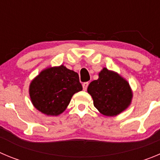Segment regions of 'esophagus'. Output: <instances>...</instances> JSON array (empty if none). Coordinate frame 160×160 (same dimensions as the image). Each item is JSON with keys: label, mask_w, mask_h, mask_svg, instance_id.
Returning <instances> with one entry per match:
<instances>
[{"label": "esophagus", "mask_w": 160, "mask_h": 160, "mask_svg": "<svg viewBox=\"0 0 160 160\" xmlns=\"http://www.w3.org/2000/svg\"><path fill=\"white\" fill-rule=\"evenodd\" d=\"M88 84H89L88 82H85V83H83V84H82V86H83V91H87V88H88Z\"/></svg>", "instance_id": "obj_1"}]
</instances>
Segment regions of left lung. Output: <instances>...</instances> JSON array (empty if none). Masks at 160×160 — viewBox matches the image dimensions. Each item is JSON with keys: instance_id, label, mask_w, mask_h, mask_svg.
<instances>
[{"instance_id": "obj_1", "label": "left lung", "mask_w": 160, "mask_h": 160, "mask_svg": "<svg viewBox=\"0 0 160 160\" xmlns=\"http://www.w3.org/2000/svg\"><path fill=\"white\" fill-rule=\"evenodd\" d=\"M88 92L95 108L106 116H116L130 105L132 92L126 80L114 71L103 68L98 80L91 82Z\"/></svg>"}]
</instances>
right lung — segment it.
Instances as JSON below:
<instances>
[{"label":"right lung","mask_w":160,"mask_h":160,"mask_svg":"<svg viewBox=\"0 0 160 160\" xmlns=\"http://www.w3.org/2000/svg\"><path fill=\"white\" fill-rule=\"evenodd\" d=\"M82 89L78 74L62 65L42 70L31 81L29 94L37 110L58 116L65 111L72 95Z\"/></svg>","instance_id":"right-lung-1"}]
</instances>
